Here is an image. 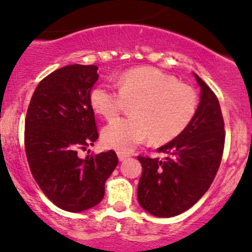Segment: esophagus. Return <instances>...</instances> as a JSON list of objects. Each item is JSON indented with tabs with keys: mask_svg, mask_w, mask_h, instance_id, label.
Masks as SVG:
<instances>
[{
	"mask_svg": "<svg viewBox=\"0 0 252 252\" xmlns=\"http://www.w3.org/2000/svg\"><path fill=\"white\" fill-rule=\"evenodd\" d=\"M117 156H118V159L121 161L126 159V158L129 157V155H126V153H123V152H117Z\"/></svg>",
	"mask_w": 252,
	"mask_h": 252,
	"instance_id": "34e87169",
	"label": "esophagus"
}]
</instances>
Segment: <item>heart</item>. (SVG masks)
Returning <instances> with one entry per match:
<instances>
[{"instance_id": "1", "label": "heart", "mask_w": 252, "mask_h": 252, "mask_svg": "<svg viewBox=\"0 0 252 252\" xmlns=\"http://www.w3.org/2000/svg\"><path fill=\"white\" fill-rule=\"evenodd\" d=\"M118 91L99 84L91 93L93 110L106 119L116 118L126 102L133 117L111 122L102 130L106 147L130 152L151 137L153 144L173 141L186 130L198 108L192 87L152 66H140L119 76Z\"/></svg>"}]
</instances>
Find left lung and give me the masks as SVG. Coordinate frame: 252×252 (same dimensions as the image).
I'll use <instances>...</instances> for the list:
<instances>
[{
    "instance_id": "left-lung-1",
    "label": "left lung",
    "mask_w": 252,
    "mask_h": 252,
    "mask_svg": "<svg viewBox=\"0 0 252 252\" xmlns=\"http://www.w3.org/2000/svg\"><path fill=\"white\" fill-rule=\"evenodd\" d=\"M200 102L190 124L173 141L158 148L164 159L139 156L142 175L137 200L157 217H173L192 208L209 189L221 164L224 122L215 93L193 73Z\"/></svg>"
}]
</instances>
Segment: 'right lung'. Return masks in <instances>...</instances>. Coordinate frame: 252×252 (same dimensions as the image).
<instances>
[{
    "instance_id": "1",
    "label": "right lung",
    "mask_w": 252,
    "mask_h": 252,
    "mask_svg": "<svg viewBox=\"0 0 252 252\" xmlns=\"http://www.w3.org/2000/svg\"><path fill=\"white\" fill-rule=\"evenodd\" d=\"M97 66L67 65L36 87L25 118V152L39 189L58 208L81 213L97 205L118 164L115 151L78 157L99 137L91 92Z\"/></svg>"
}]
</instances>
